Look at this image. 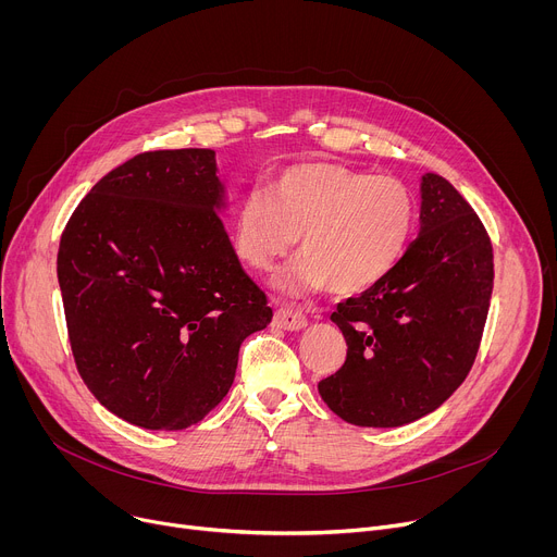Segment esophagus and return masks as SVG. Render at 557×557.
I'll list each match as a JSON object with an SVG mask.
<instances>
[{"label":"esophagus","instance_id":"obj_1","mask_svg":"<svg viewBox=\"0 0 557 557\" xmlns=\"http://www.w3.org/2000/svg\"><path fill=\"white\" fill-rule=\"evenodd\" d=\"M273 324H275L277 329H284V331H301V329L306 326V317H304L297 308L282 306V308L275 310Z\"/></svg>","mask_w":557,"mask_h":557}]
</instances>
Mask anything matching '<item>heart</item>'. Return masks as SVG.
<instances>
[{
    "instance_id": "b5f03b06",
    "label": "heart",
    "mask_w": 557,
    "mask_h": 557,
    "mask_svg": "<svg viewBox=\"0 0 557 557\" xmlns=\"http://www.w3.org/2000/svg\"><path fill=\"white\" fill-rule=\"evenodd\" d=\"M412 222L414 202L401 181L310 163L282 172L269 194L245 198L233 245L249 267L269 271L301 235L306 256L277 277V286L304 293L329 284L335 295H357L401 260Z\"/></svg>"
}]
</instances>
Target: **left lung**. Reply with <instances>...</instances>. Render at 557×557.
Returning <instances> with one entry per match:
<instances>
[{"mask_svg":"<svg viewBox=\"0 0 557 557\" xmlns=\"http://www.w3.org/2000/svg\"><path fill=\"white\" fill-rule=\"evenodd\" d=\"M492 290L485 224L449 181L425 174L417 240L379 284L331 314L348 350L317 383L324 404L363 428L406 425L436 410L479 355Z\"/></svg>","mask_w":557,"mask_h":557,"instance_id":"8db88e82","label":"left lung"}]
</instances>
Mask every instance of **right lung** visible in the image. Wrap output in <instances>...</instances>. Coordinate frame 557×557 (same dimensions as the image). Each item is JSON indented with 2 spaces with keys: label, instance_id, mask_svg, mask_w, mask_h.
<instances>
[{
  "label": "right lung",
  "instance_id": "right-lung-1",
  "mask_svg": "<svg viewBox=\"0 0 557 557\" xmlns=\"http://www.w3.org/2000/svg\"><path fill=\"white\" fill-rule=\"evenodd\" d=\"M213 149L143 151L70 215L57 277L78 374L145 430H185L228 392L243 342L271 324L237 260Z\"/></svg>",
  "mask_w": 557,
  "mask_h": 557
}]
</instances>
